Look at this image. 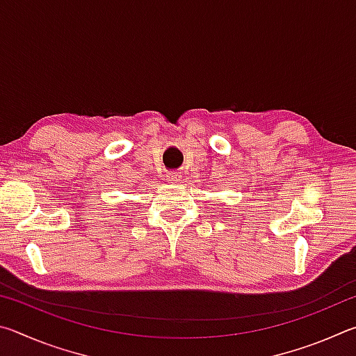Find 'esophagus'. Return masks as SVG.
Instances as JSON below:
<instances>
[{"instance_id": "esophagus-1", "label": "esophagus", "mask_w": 356, "mask_h": 356, "mask_svg": "<svg viewBox=\"0 0 356 356\" xmlns=\"http://www.w3.org/2000/svg\"><path fill=\"white\" fill-rule=\"evenodd\" d=\"M166 180L168 182H171V184H176L177 180H180V176L177 172H168L166 174Z\"/></svg>"}]
</instances>
